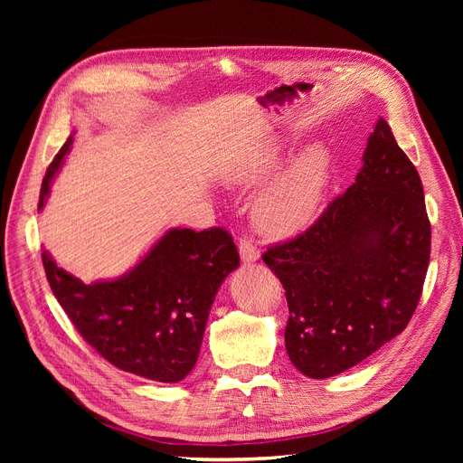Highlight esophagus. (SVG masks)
I'll use <instances>...</instances> for the list:
<instances>
[{
	"instance_id": "34e87169",
	"label": "esophagus",
	"mask_w": 463,
	"mask_h": 463,
	"mask_svg": "<svg viewBox=\"0 0 463 463\" xmlns=\"http://www.w3.org/2000/svg\"><path fill=\"white\" fill-rule=\"evenodd\" d=\"M240 255L243 262H257L260 257L253 240H247V237H241L240 240Z\"/></svg>"
}]
</instances>
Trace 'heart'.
<instances>
[{
  "label": "heart",
  "instance_id": "1",
  "mask_svg": "<svg viewBox=\"0 0 463 463\" xmlns=\"http://www.w3.org/2000/svg\"><path fill=\"white\" fill-rule=\"evenodd\" d=\"M284 150L278 137H264L223 164L220 175L232 187L260 185L278 170ZM330 177V150L325 145L305 148L257 199L255 228L269 240H289L309 230L326 199Z\"/></svg>",
  "mask_w": 463,
  "mask_h": 463
}]
</instances>
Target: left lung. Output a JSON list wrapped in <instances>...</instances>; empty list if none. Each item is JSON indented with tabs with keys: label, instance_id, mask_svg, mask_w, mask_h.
Returning a JSON list of instances; mask_svg holds the SVG:
<instances>
[{
	"label": "left lung",
	"instance_id": "left-lung-1",
	"mask_svg": "<svg viewBox=\"0 0 463 463\" xmlns=\"http://www.w3.org/2000/svg\"><path fill=\"white\" fill-rule=\"evenodd\" d=\"M429 259L421 179L378 118L355 184L305 233L262 257L286 289L296 369L330 378L396 338L421 298Z\"/></svg>",
	"mask_w": 463,
	"mask_h": 463
}]
</instances>
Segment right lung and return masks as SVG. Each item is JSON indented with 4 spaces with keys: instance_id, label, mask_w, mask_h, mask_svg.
Instances as JSON below:
<instances>
[{
    "instance_id": "obj_1",
    "label": "right lung",
    "mask_w": 463,
    "mask_h": 463,
    "mask_svg": "<svg viewBox=\"0 0 463 463\" xmlns=\"http://www.w3.org/2000/svg\"><path fill=\"white\" fill-rule=\"evenodd\" d=\"M71 145L73 135L50 164L38 210L46 206ZM42 262L55 299L98 354L121 371L172 384L197 363L214 298L240 266V253L220 228H170L118 278L85 284L60 269L48 250Z\"/></svg>"
}]
</instances>
